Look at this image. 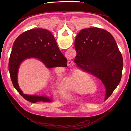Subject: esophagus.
Here are the masks:
<instances>
[{"mask_svg": "<svg viewBox=\"0 0 131 131\" xmlns=\"http://www.w3.org/2000/svg\"><path fill=\"white\" fill-rule=\"evenodd\" d=\"M73 61H68V62H67V65H68V66H73Z\"/></svg>", "mask_w": 131, "mask_h": 131, "instance_id": "obj_1", "label": "esophagus"}]
</instances>
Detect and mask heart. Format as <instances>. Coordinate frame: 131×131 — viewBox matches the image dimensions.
Masks as SVG:
<instances>
[{"instance_id":"b5f03b06","label":"heart","mask_w":131,"mask_h":131,"mask_svg":"<svg viewBox=\"0 0 131 131\" xmlns=\"http://www.w3.org/2000/svg\"><path fill=\"white\" fill-rule=\"evenodd\" d=\"M82 77L81 73H76L66 78L64 81V85L67 89L75 92L81 93L82 90Z\"/></svg>"}]
</instances>
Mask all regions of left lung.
I'll return each mask as SVG.
<instances>
[{
	"label": "left lung",
	"mask_w": 131,
	"mask_h": 131,
	"mask_svg": "<svg viewBox=\"0 0 131 131\" xmlns=\"http://www.w3.org/2000/svg\"><path fill=\"white\" fill-rule=\"evenodd\" d=\"M79 68L96 77L106 88V97L119 84L123 68L122 54L112 35L98 28L82 29L75 41Z\"/></svg>",
	"instance_id": "8db88e82"
}]
</instances>
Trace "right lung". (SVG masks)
<instances>
[{
    "mask_svg": "<svg viewBox=\"0 0 131 131\" xmlns=\"http://www.w3.org/2000/svg\"><path fill=\"white\" fill-rule=\"evenodd\" d=\"M36 58L47 68L67 67V59L59 50L53 35L49 30L36 28L22 33L16 39L12 48L9 62V70L13 86L21 96L31 103L51 102L46 97L23 94L17 82L19 67L26 59Z\"/></svg>",
    "mask_w": 131,
    "mask_h": 131,
    "instance_id": "obj_1",
    "label": "right lung"
}]
</instances>
